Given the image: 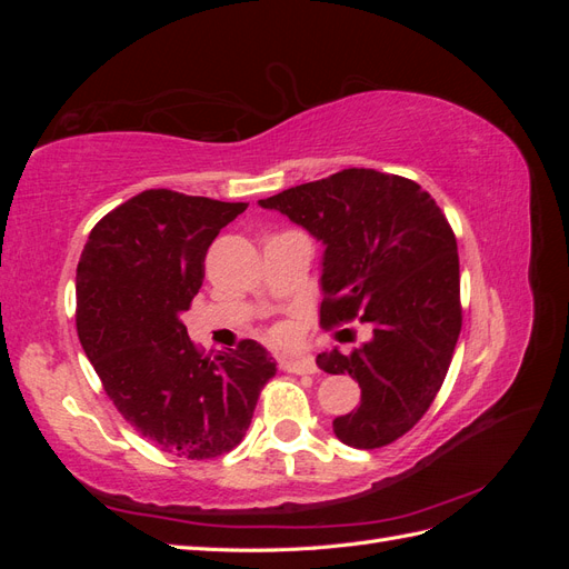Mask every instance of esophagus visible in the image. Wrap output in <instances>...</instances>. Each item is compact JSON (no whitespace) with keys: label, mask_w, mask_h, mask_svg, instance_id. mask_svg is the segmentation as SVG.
Wrapping results in <instances>:
<instances>
[{"label":"esophagus","mask_w":569,"mask_h":569,"mask_svg":"<svg viewBox=\"0 0 569 569\" xmlns=\"http://www.w3.org/2000/svg\"><path fill=\"white\" fill-rule=\"evenodd\" d=\"M280 368L284 372H295V375H313L318 370L316 360L311 356H287L280 360Z\"/></svg>","instance_id":"1"}]
</instances>
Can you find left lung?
Listing matches in <instances>:
<instances>
[{"label": "left lung", "instance_id": "1", "mask_svg": "<svg viewBox=\"0 0 569 569\" xmlns=\"http://www.w3.org/2000/svg\"><path fill=\"white\" fill-rule=\"evenodd\" d=\"M325 244L320 325L358 318L372 339L351 353H318L330 375H351L360 406L335 418L339 441L380 449L432 406L462 325L458 244L425 189L372 168L289 187L258 201Z\"/></svg>", "mask_w": 569, "mask_h": 569}]
</instances>
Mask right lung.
Returning <instances> with one entry per match:
<instances>
[{"mask_svg":"<svg viewBox=\"0 0 569 569\" xmlns=\"http://www.w3.org/2000/svg\"><path fill=\"white\" fill-rule=\"evenodd\" d=\"M247 206L147 189L97 222L78 263L84 353L120 416L178 458L232 451L278 370L253 339L203 356L182 322L206 251Z\"/></svg>","mask_w":569,"mask_h":569,"instance_id":"1","label":"right lung"}]
</instances>
